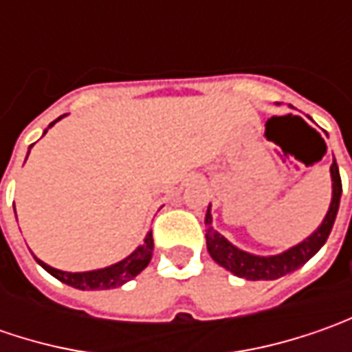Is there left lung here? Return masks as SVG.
<instances>
[{"label": "left lung", "mask_w": 352, "mask_h": 352, "mask_svg": "<svg viewBox=\"0 0 352 352\" xmlns=\"http://www.w3.org/2000/svg\"><path fill=\"white\" fill-rule=\"evenodd\" d=\"M331 204L329 210L325 213L323 221L311 235L304 239L302 243L294 245L288 250L272 254V256H261V254H252L247 250L239 249L233 243H229L219 231L213 229V217H211V206L206 213V243H208V252L211 258L219 266H223L225 270L233 272L235 276L245 278V280H276V278L286 276L294 270H298L300 266H304L316 252H318L327 236L331 233L337 211H339V201L343 194V186H341V176H339V166L333 158L331 164Z\"/></svg>", "instance_id": "1"}]
</instances>
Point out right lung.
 Wrapping results in <instances>:
<instances>
[{
    "label": "right lung",
    "mask_w": 352,
    "mask_h": 352,
    "mask_svg": "<svg viewBox=\"0 0 352 352\" xmlns=\"http://www.w3.org/2000/svg\"><path fill=\"white\" fill-rule=\"evenodd\" d=\"M62 117L64 116L58 117L56 121H60ZM56 121H52L48 127H52ZM45 133H47V131H45ZM153 249H155L153 231H148L146 236H144V243L133 250L127 258L111 264V266H105V268H98V270H88V272H66V270H58V268L48 266L47 263L38 261L36 256H34V261L41 264L48 274H52L56 280H60V282L72 286V288H78V290H111V288L123 286L125 282L133 280L137 274H141L142 270L148 266L151 258H153Z\"/></svg>",
    "instance_id": "1"
}]
</instances>
